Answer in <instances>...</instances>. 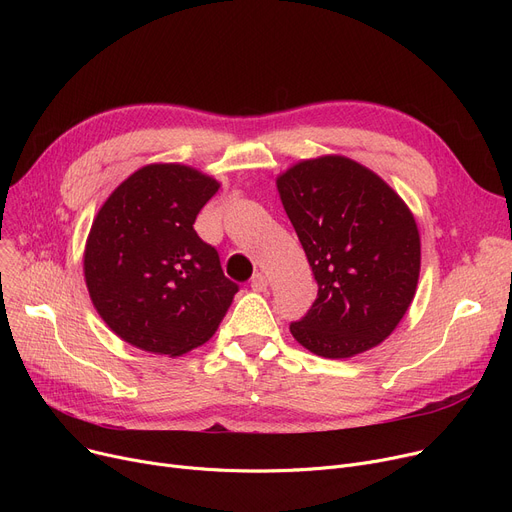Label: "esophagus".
<instances>
[{"mask_svg":"<svg viewBox=\"0 0 512 512\" xmlns=\"http://www.w3.org/2000/svg\"><path fill=\"white\" fill-rule=\"evenodd\" d=\"M251 288L255 292H265L267 290V278L263 274H255L253 280H251Z\"/></svg>","mask_w":512,"mask_h":512,"instance_id":"esophagus-1","label":"esophagus"}]
</instances>
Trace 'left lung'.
Masks as SVG:
<instances>
[{"instance_id":"obj_1","label":"left lung","mask_w":512,"mask_h":512,"mask_svg":"<svg viewBox=\"0 0 512 512\" xmlns=\"http://www.w3.org/2000/svg\"><path fill=\"white\" fill-rule=\"evenodd\" d=\"M317 282L290 332L313 355L348 359L384 342L417 290L421 240L407 203L342 155L305 159L276 180Z\"/></svg>"}]
</instances>
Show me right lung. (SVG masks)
<instances>
[{
  "label": "right lung",
  "instance_id": "add662e5",
  "mask_svg": "<svg viewBox=\"0 0 512 512\" xmlns=\"http://www.w3.org/2000/svg\"><path fill=\"white\" fill-rule=\"evenodd\" d=\"M218 188L191 166L149 164L97 211L85 280L97 313L124 342L180 357L218 330L238 284L193 228Z\"/></svg>",
  "mask_w": 512,
  "mask_h": 512
}]
</instances>
